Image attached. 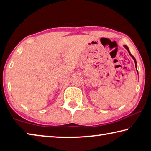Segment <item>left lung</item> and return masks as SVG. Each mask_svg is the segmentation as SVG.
<instances>
[{
	"instance_id": "obj_1",
	"label": "left lung",
	"mask_w": 151,
	"mask_h": 151,
	"mask_svg": "<svg viewBox=\"0 0 151 151\" xmlns=\"http://www.w3.org/2000/svg\"><path fill=\"white\" fill-rule=\"evenodd\" d=\"M123 47H125V48L127 50V51H128V52H129V55H131V58H133V60L134 61V63H135V68H136V69H137V61H136V60H135V58H134V56H133V55H131V52H130V51H129V47H128V46H127V45H125V44H124L123 45ZM137 73H138V71H137ZM139 74V73H138Z\"/></svg>"
}]
</instances>
